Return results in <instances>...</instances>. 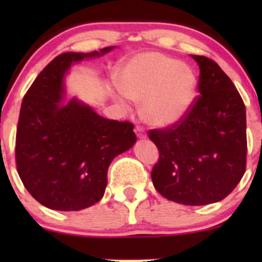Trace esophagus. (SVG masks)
<instances>
[{
	"instance_id": "obj_1",
	"label": "esophagus",
	"mask_w": 262,
	"mask_h": 262,
	"mask_svg": "<svg viewBox=\"0 0 262 262\" xmlns=\"http://www.w3.org/2000/svg\"><path fill=\"white\" fill-rule=\"evenodd\" d=\"M134 132H136V134H137V137H138L139 139H143V138H146V133H144V129L142 128L141 125H137L136 126V129H134Z\"/></svg>"
}]
</instances>
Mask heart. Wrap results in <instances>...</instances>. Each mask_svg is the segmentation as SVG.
Segmentation results:
<instances>
[{
	"label": "heart",
	"mask_w": 262,
	"mask_h": 262,
	"mask_svg": "<svg viewBox=\"0 0 262 262\" xmlns=\"http://www.w3.org/2000/svg\"><path fill=\"white\" fill-rule=\"evenodd\" d=\"M121 94L141 104L143 120L156 128L179 124L194 105L198 77L191 67L158 52L124 63L116 76Z\"/></svg>",
	"instance_id": "b5f03b06"
}]
</instances>
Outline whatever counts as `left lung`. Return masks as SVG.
<instances>
[{"label": "left lung", "mask_w": 262, "mask_h": 262, "mask_svg": "<svg viewBox=\"0 0 262 262\" xmlns=\"http://www.w3.org/2000/svg\"><path fill=\"white\" fill-rule=\"evenodd\" d=\"M191 58L200 70V95L180 123L149 130L160 152L150 176L166 199L207 205L231 194L245 173L246 107L233 82L214 60Z\"/></svg>", "instance_id": "obj_1"}]
</instances>
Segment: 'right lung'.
I'll return each mask as SVG.
<instances>
[{"instance_id": "1", "label": "right lung", "mask_w": 262, "mask_h": 262, "mask_svg": "<svg viewBox=\"0 0 262 262\" xmlns=\"http://www.w3.org/2000/svg\"><path fill=\"white\" fill-rule=\"evenodd\" d=\"M114 48L59 54L24 96L15 148L17 172L31 196L49 209L73 212L96 204L104 196L112 161L137 142L129 121L102 118L77 97L64 100L71 66Z\"/></svg>"}]
</instances>
